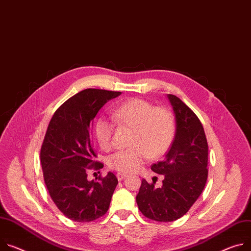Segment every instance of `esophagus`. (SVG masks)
Masks as SVG:
<instances>
[{
  "label": "esophagus",
  "instance_id": "34e87169",
  "mask_svg": "<svg viewBox=\"0 0 251 251\" xmlns=\"http://www.w3.org/2000/svg\"><path fill=\"white\" fill-rule=\"evenodd\" d=\"M116 176H117V179L119 180V181H121V180H123L125 177H127V174L126 173H117L116 174Z\"/></svg>",
  "mask_w": 251,
  "mask_h": 251
}]
</instances>
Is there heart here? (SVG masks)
<instances>
[{
	"label": "heart",
	"instance_id": "obj_1",
	"mask_svg": "<svg viewBox=\"0 0 251 251\" xmlns=\"http://www.w3.org/2000/svg\"><path fill=\"white\" fill-rule=\"evenodd\" d=\"M117 121L133 129L130 149L118 151L108 159L111 169L122 173L138 171L147 158L161 157L171 146L176 130L173 114L166 108L154 107L150 102L133 98L113 110ZM114 125L100 118L95 124L96 139L103 150L113 147Z\"/></svg>",
	"mask_w": 251,
	"mask_h": 251
}]
</instances>
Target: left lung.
Here are the masks:
<instances>
[{"instance_id":"8db88e82","label":"left lung","mask_w":251,"mask_h":251,"mask_svg":"<svg viewBox=\"0 0 251 251\" xmlns=\"http://www.w3.org/2000/svg\"><path fill=\"white\" fill-rule=\"evenodd\" d=\"M175 115L173 142L163 161L151 166L164 175L163 185L143 179L136 196L142 214L155 221L177 220L188 212L206 184L208 144L203 126L195 113L175 95H167Z\"/></svg>"}]
</instances>
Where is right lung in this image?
<instances>
[{"label": "right lung", "instance_id": "right-lung-1", "mask_svg": "<svg viewBox=\"0 0 251 251\" xmlns=\"http://www.w3.org/2000/svg\"><path fill=\"white\" fill-rule=\"evenodd\" d=\"M121 92L85 89L63 103L49 123L41 147L43 176L58 209L69 219L90 222L109 209L118 180L112 172L95 180L87 171L99 170L91 129L99 110Z\"/></svg>", "mask_w": 251, "mask_h": 251}]
</instances>
